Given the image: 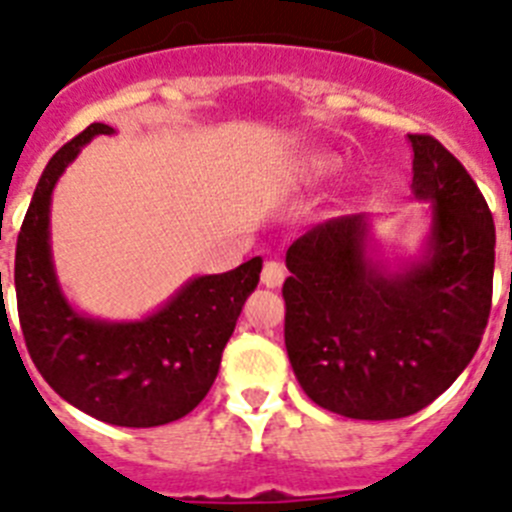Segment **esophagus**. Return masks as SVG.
<instances>
[{"instance_id":"1","label":"esophagus","mask_w":512,"mask_h":512,"mask_svg":"<svg viewBox=\"0 0 512 512\" xmlns=\"http://www.w3.org/2000/svg\"><path fill=\"white\" fill-rule=\"evenodd\" d=\"M283 283H285V267L275 260L265 262V267H262V285H267V288H280Z\"/></svg>"}]
</instances>
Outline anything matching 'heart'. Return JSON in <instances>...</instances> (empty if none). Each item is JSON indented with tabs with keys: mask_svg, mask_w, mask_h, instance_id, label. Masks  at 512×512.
Segmentation results:
<instances>
[{
	"mask_svg": "<svg viewBox=\"0 0 512 512\" xmlns=\"http://www.w3.org/2000/svg\"><path fill=\"white\" fill-rule=\"evenodd\" d=\"M328 166H331V164H328L326 159H310L308 161V174L310 176H321L323 171H328Z\"/></svg>",
	"mask_w": 512,
	"mask_h": 512,
	"instance_id": "heart-1",
	"label": "heart"
}]
</instances>
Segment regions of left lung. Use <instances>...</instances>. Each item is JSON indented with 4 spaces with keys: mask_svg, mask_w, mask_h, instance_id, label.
Returning a JSON list of instances; mask_svg holds the SVG:
<instances>
[{
    "mask_svg": "<svg viewBox=\"0 0 512 512\" xmlns=\"http://www.w3.org/2000/svg\"><path fill=\"white\" fill-rule=\"evenodd\" d=\"M414 199L429 202L422 255L391 270L371 255L366 214L328 219L290 245L285 348L318 407L401 419L465 371L493 303L495 224L465 166L409 133Z\"/></svg>",
    "mask_w": 512,
    "mask_h": 512,
    "instance_id": "8db88e82",
    "label": "left lung"
}]
</instances>
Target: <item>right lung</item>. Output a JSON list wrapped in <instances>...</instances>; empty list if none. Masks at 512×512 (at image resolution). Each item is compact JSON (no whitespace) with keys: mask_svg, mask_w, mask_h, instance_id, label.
<instances>
[{"mask_svg":"<svg viewBox=\"0 0 512 512\" xmlns=\"http://www.w3.org/2000/svg\"><path fill=\"white\" fill-rule=\"evenodd\" d=\"M111 133L90 123L37 181L14 255L19 326L42 379L68 404L116 427H159L186 417L212 389L262 260L191 278L141 321H100L75 310L52 265V189L85 143Z\"/></svg>","mask_w":512,"mask_h":512,"instance_id":"obj_1","label":"right lung"}]
</instances>
